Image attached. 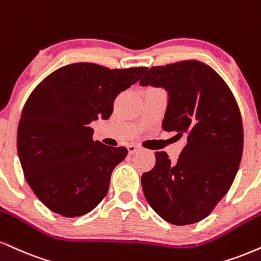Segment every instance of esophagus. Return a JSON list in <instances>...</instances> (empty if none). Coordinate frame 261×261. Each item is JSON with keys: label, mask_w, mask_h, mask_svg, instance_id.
I'll return each mask as SVG.
<instances>
[{"label": "esophagus", "mask_w": 261, "mask_h": 261, "mask_svg": "<svg viewBox=\"0 0 261 261\" xmlns=\"http://www.w3.org/2000/svg\"><path fill=\"white\" fill-rule=\"evenodd\" d=\"M140 149H141V147L137 146V144H128V146H127L128 154H135V153L139 152Z\"/></svg>", "instance_id": "1"}]
</instances>
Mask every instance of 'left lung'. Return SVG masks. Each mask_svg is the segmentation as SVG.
Listing matches in <instances>:
<instances>
[{
	"label": "left lung",
	"instance_id": "obj_1",
	"mask_svg": "<svg viewBox=\"0 0 261 261\" xmlns=\"http://www.w3.org/2000/svg\"><path fill=\"white\" fill-rule=\"evenodd\" d=\"M141 86L169 93L163 128L187 137L176 163L155 152V165L141 177L152 209L184 226L203 220L230 190L243 152V124L233 93L205 63L190 59L152 67Z\"/></svg>",
	"mask_w": 261,
	"mask_h": 261
}]
</instances>
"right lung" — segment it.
Instances as JSON below:
<instances>
[{"mask_svg": "<svg viewBox=\"0 0 261 261\" xmlns=\"http://www.w3.org/2000/svg\"><path fill=\"white\" fill-rule=\"evenodd\" d=\"M147 69L74 63L53 71L31 92L18 126V155L25 180L49 210L75 218L105 198L127 149L93 141L90 124L111 117L117 96Z\"/></svg>", "mask_w": 261, "mask_h": 261, "instance_id": "obj_1", "label": "right lung"}]
</instances>
